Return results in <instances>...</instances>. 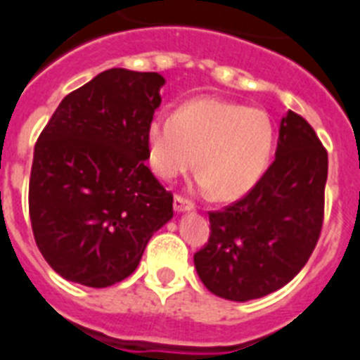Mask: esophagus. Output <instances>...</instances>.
Returning <instances> with one entry per match:
<instances>
[{
  "label": "esophagus",
  "mask_w": 360,
  "mask_h": 360,
  "mask_svg": "<svg viewBox=\"0 0 360 360\" xmlns=\"http://www.w3.org/2000/svg\"><path fill=\"white\" fill-rule=\"evenodd\" d=\"M174 208L177 212H186V210H194V203H192L190 199L183 198V195H175Z\"/></svg>",
  "instance_id": "34e87169"
}]
</instances>
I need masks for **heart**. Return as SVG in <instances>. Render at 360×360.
Returning <instances> with one entry per match:
<instances>
[{"instance_id":"b5f03b06","label":"heart","mask_w":360,"mask_h":360,"mask_svg":"<svg viewBox=\"0 0 360 360\" xmlns=\"http://www.w3.org/2000/svg\"><path fill=\"white\" fill-rule=\"evenodd\" d=\"M267 111L219 98H195L148 124V162L161 179L185 174L196 159L199 188L238 199L258 183L273 152Z\"/></svg>"}]
</instances>
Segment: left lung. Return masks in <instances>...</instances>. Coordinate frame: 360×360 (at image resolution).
Returning <instances> with one entry per match:
<instances>
[{
    "label": "left lung",
    "instance_id": "8db88e82",
    "mask_svg": "<svg viewBox=\"0 0 360 360\" xmlns=\"http://www.w3.org/2000/svg\"><path fill=\"white\" fill-rule=\"evenodd\" d=\"M328 152L304 117L280 122L276 159L252 188L208 212L210 236L194 255L205 288L247 302L283 288L315 250L324 223Z\"/></svg>",
    "mask_w": 360,
    "mask_h": 360
}]
</instances>
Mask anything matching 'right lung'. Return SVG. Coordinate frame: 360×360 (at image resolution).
<instances>
[{
    "label": "right lung",
    "instance_id": "right-lung-1",
    "mask_svg": "<svg viewBox=\"0 0 360 360\" xmlns=\"http://www.w3.org/2000/svg\"><path fill=\"white\" fill-rule=\"evenodd\" d=\"M162 84L159 72L108 69L69 93L38 137L32 234L45 262L69 282H122L174 216V195L144 165Z\"/></svg>",
    "mask_w": 360,
    "mask_h": 360
}]
</instances>
